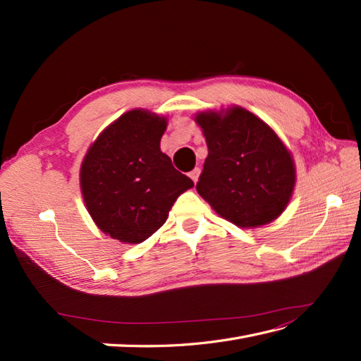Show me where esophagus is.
<instances>
[{
    "mask_svg": "<svg viewBox=\"0 0 361 361\" xmlns=\"http://www.w3.org/2000/svg\"><path fill=\"white\" fill-rule=\"evenodd\" d=\"M189 176H190V178H192V181H194V183H197V180H198V176H200V169H198V167H195L192 172H189Z\"/></svg>",
    "mask_w": 361,
    "mask_h": 361,
    "instance_id": "esophagus-1",
    "label": "esophagus"
}]
</instances>
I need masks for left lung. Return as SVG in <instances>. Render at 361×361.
Instances as JSON below:
<instances>
[{"mask_svg": "<svg viewBox=\"0 0 361 361\" xmlns=\"http://www.w3.org/2000/svg\"><path fill=\"white\" fill-rule=\"evenodd\" d=\"M208 145L197 192L240 228L270 224L286 211L296 183L295 161L274 130L239 105L195 114Z\"/></svg>", "mask_w": 361, "mask_h": 361, "instance_id": "left-lung-1", "label": "left lung"}]
</instances>
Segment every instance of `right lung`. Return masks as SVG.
Segmentation results:
<instances>
[{"label":"right lung","mask_w":361,"mask_h":361,"mask_svg":"<svg viewBox=\"0 0 361 361\" xmlns=\"http://www.w3.org/2000/svg\"><path fill=\"white\" fill-rule=\"evenodd\" d=\"M167 118L135 109L90 145L80 166L83 202L96 226L122 243H141L158 231L183 192L194 186L161 152Z\"/></svg>","instance_id":"add662e5"}]
</instances>
